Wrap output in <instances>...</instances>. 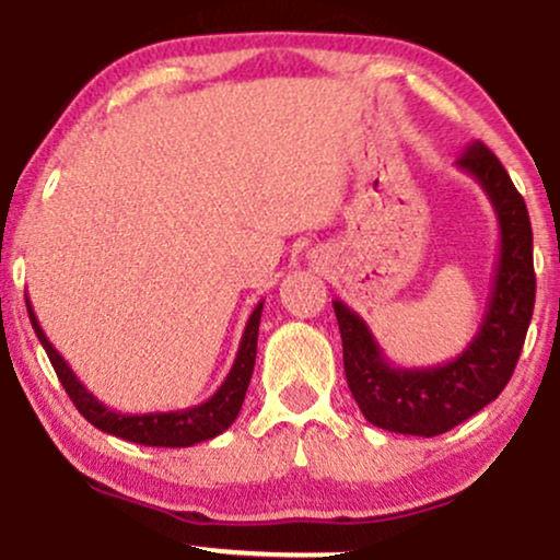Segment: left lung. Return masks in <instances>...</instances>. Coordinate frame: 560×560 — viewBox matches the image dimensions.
<instances>
[{"mask_svg":"<svg viewBox=\"0 0 560 560\" xmlns=\"http://www.w3.org/2000/svg\"><path fill=\"white\" fill-rule=\"evenodd\" d=\"M455 165L477 178L500 226L490 302L466 350L429 369L392 365L369 324L342 300H334L347 387L365 419L395 434H445L490 405L516 369L535 311L532 223L524 197L481 141L468 144Z\"/></svg>","mask_w":560,"mask_h":560,"instance_id":"8db88e82","label":"left lung"}]
</instances>
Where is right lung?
<instances>
[{"mask_svg":"<svg viewBox=\"0 0 560 560\" xmlns=\"http://www.w3.org/2000/svg\"><path fill=\"white\" fill-rule=\"evenodd\" d=\"M25 307H28V318L38 342L47 350L49 363H52L55 374L62 382V387H66L68 397L73 400L75 408H79L83 419L94 423L102 432L120 436V440L128 442H137V445L191 447L197 445V442L213 440V436L226 432L231 423L236 421V416H240L244 395H247L249 378H253L255 369L262 302L255 305L253 316H249L247 326H244L234 365H231L229 376L223 378L221 387L213 392V397H208V400L199 405H191V408L168 410V413H118V410L107 408L105 402L96 400L92 392L79 382V376L73 374V369L66 363V358L55 350L42 326H38V318L34 307H31L28 298H25Z\"/></svg>","mask_w":560,"mask_h":560,"instance_id":"add662e5","label":"right lung"}]
</instances>
